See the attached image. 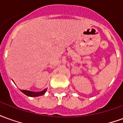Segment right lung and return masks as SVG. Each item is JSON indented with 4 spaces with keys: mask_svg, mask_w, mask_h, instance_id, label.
<instances>
[{
    "mask_svg": "<svg viewBox=\"0 0 123 123\" xmlns=\"http://www.w3.org/2000/svg\"><path fill=\"white\" fill-rule=\"evenodd\" d=\"M47 89L44 90L42 92H30L28 90H21L22 92H23L25 95L30 96V97H37V96H39V95H43L45 93Z\"/></svg>",
    "mask_w": 123,
    "mask_h": 123,
    "instance_id": "right-lung-1",
    "label": "right lung"
}]
</instances>
